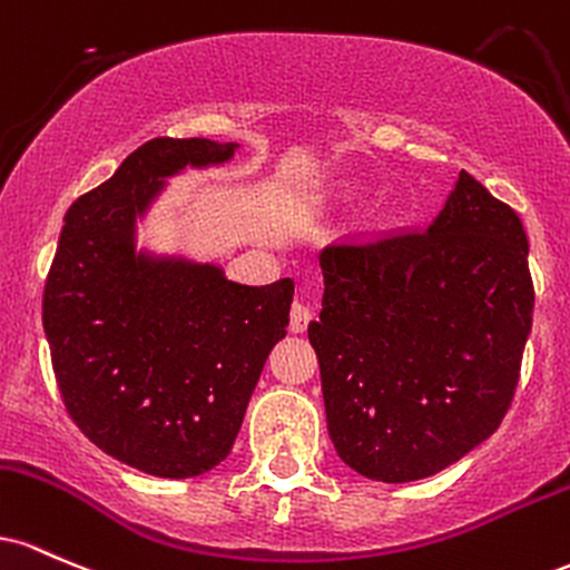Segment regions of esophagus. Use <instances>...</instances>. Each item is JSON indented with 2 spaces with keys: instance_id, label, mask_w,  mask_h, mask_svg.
Wrapping results in <instances>:
<instances>
[{
  "instance_id": "esophagus-1",
  "label": "esophagus",
  "mask_w": 570,
  "mask_h": 570,
  "mask_svg": "<svg viewBox=\"0 0 570 570\" xmlns=\"http://www.w3.org/2000/svg\"><path fill=\"white\" fill-rule=\"evenodd\" d=\"M312 323V309L304 302H293L291 306V331L293 334H304L306 325Z\"/></svg>"
}]
</instances>
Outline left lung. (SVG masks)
Wrapping results in <instances>:
<instances>
[{
  "mask_svg": "<svg viewBox=\"0 0 570 570\" xmlns=\"http://www.w3.org/2000/svg\"><path fill=\"white\" fill-rule=\"evenodd\" d=\"M320 266L309 342L350 469L414 482L498 431L533 323L528 236L509 204L460 171L425 232L331 245Z\"/></svg>",
  "mask_w": 570,
  "mask_h": 570,
  "instance_id": "8db88e82",
  "label": "left lung"
}]
</instances>
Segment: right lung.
<instances>
[{"instance_id":"right-lung-1","label":"right lung","mask_w":570,"mask_h":570,"mask_svg":"<svg viewBox=\"0 0 570 570\" xmlns=\"http://www.w3.org/2000/svg\"><path fill=\"white\" fill-rule=\"evenodd\" d=\"M239 145L158 137L63 217L42 325L63 406L131 469L188 479L232 452L258 376L285 336L293 279L239 285L220 266L134 250V223L185 166Z\"/></svg>"}]
</instances>
